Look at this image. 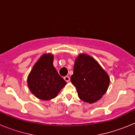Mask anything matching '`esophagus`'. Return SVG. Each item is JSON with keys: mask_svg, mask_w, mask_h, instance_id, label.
I'll list each match as a JSON object with an SVG mask.
<instances>
[{"mask_svg": "<svg viewBox=\"0 0 135 135\" xmlns=\"http://www.w3.org/2000/svg\"><path fill=\"white\" fill-rule=\"evenodd\" d=\"M64 80H65V81H66V82H69V81H70V77H69V76H65V77H64Z\"/></svg>", "mask_w": 135, "mask_h": 135, "instance_id": "34e87169", "label": "esophagus"}]
</instances>
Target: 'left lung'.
Segmentation results:
<instances>
[{"mask_svg":"<svg viewBox=\"0 0 135 135\" xmlns=\"http://www.w3.org/2000/svg\"><path fill=\"white\" fill-rule=\"evenodd\" d=\"M71 82L79 98L91 104L101 99L107 92L110 78L93 57L81 53L75 60Z\"/></svg>","mask_w":135,"mask_h":135,"instance_id":"1","label":"left lung"}]
</instances>
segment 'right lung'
I'll return each mask as SVG.
<instances>
[{
    "label": "right lung",
    "instance_id": "1",
    "mask_svg": "<svg viewBox=\"0 0 135 135\" xmlns=\"http://www.w3.org/2000/svg\"><path fill=\"white\" fill-rule=\"evenodd\" d=\"M53 55L43 54L36 62L27 76V86L36 97L52 99L67 84L53 66Z\"/></svg>",
    "mask_w": 135,
    "mask_h": 135
}]
</instances>
